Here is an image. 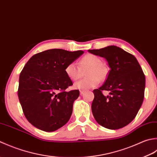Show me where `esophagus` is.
I'll list each match as a JSON object with an SVG mask.
<instances>
[{
  "mask_svg": "<svg viewBox=\"0 0 157 157\" xmlns=\"http://www.w3.org/2000/svg\"><path fill=\"white\" fill-rule=\"evenodd\" d=\"M84 94H85V91H82V90L80 91V94H81V95H82Z\"/></svg>",
  "mask_w": 157,
  "mask_h": 157,
  "instance_id": "obj_1",
  "label": "esophagus"
}]
</instances>
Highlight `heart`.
Instances as JSON below:
<instances>
[{"mask_svg":"<svg viewBox=\"0 0 157 157\" xmlns=\"http://www.w3.org/2000/svg\"><path fill=\"white\" fill-rule=\"evenodd\" d=\"M78 68L75 63H70L66 66L65 73L70 80L75 81L81 76V70L88 69L85 72L87 78L76 82L75 87L80 90H87L98 86L100 81H104L107 77L108 68L101 63L100 57L87 54L83 56L78 62Z\"/></svg>","mask_w":157,"mask_h":157,"instance_id":"heart-1","label":"heart"}]
</instances>
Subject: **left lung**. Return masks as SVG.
<instances>
[{
	"label": "left lung",
	"mask_w": 157,
	"mask_h": 157,
	"mask_svg": "<svg viewBox=\"0 0 157 157\" xmlns=\"http://www.w3.org/2000/svg\"><path fill=\"white\" fill-rule=\"evenodd\" d=\"M107 60L110 68L104 85L94 89L91 110L95 121L110 129H121L135 119L144 98L145 75L135 56L117 46L88 50ZM102 90L110 95L104 97Z\"/></svg>",
	"instance_id": "1"
}]
</instances>
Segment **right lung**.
<instances>
[{"mask_svg":"<svg viewBox=\"0 0 157 157\" xmlns=\"http://www.w3.org/2000/svg\"><path fill=\"white\" fill-rule=\"evenodd\" d=\"M83 53L49 49L35 54L25 63L17 94L25 118L35 127L51 132L68 123L79 91H66L72 82L64 70Z\"/></svg>","mask_w":157,"mask_h":157,"instance_id":"right-lung-1","label":"right lung"}]
</instances>
